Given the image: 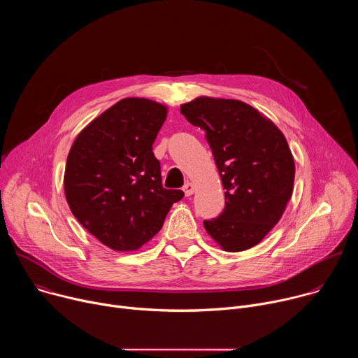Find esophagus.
<instances>
[{
    "instance_id": "esophagus-1",
    "label": "esophagus",
    "mask_w": 358,
    "mask_h": 358,
    "mask_svg": "<svg viewBox=\"0 0 358 358\" xmlns=\"http://www.w3.org/2000/svg\"><path fill=\"white\" fill-rule=\"evenodd\" d=\"M182 191H184L185 196H189V195H192V194L195 192V187H194V184H191V182H187V184L184 185Z\"/></svg>"
}]
</instances>
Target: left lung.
I'll return each mask as SVG.
<instances>
[{"label":"left lung","instance_id":"1","mask_svg":"<svg viewBox=\"0 0 358 358\" xmlns=\"http://www.w3.org/2000/svg\"><path fill=\"white\" fill-rule=\"evenodd\" d=\"M206 131L225 189L221 215L203 221L227 252L258 245L280 221L293 192L294 160L279 127L245 101L198 96L181 105Z\"/></svg>","mask_w":358,"mask_h":358}]
</instances>
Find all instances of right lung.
Returning a JSON list of instances; mask_svg holds the SVG:
<instances>
[{
  "instance_id": "1",
  "label": "right lung",
  "mask_w": 358,
  "mask_h": 358,
  "mask_svg": "<svg viewBox=\"0 0 358 358\" xmlns=\"http://www.w3.org/2000/svg\"><path fill=\"white\" fill-rule=\"evenodd\" d=\"M169 109L126 97L93 119L75 138L64 174L65 196L82 227L117 252L138 250L163 227L180 189L162 185L152 155Z\"/></svg>"
}]
</instances>
